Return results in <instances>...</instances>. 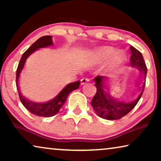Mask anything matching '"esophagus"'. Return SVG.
I'll return each mask as SVG.
<instances>
[{
    "instance_id": "34e87169",
    "label": "esophagus",
    "mask_w": 161,
    "mask_h": 161,
    "mask_svg": "<svg viewBox=\"0 0 161 161\" xmlns=\"http://www.w3.org/2000/svg\"><path fill=\"white\" fill-rule=\"evenodd\" d=\"M89 81V79L88 78H83L81 79V85H84Z\"/></svg>"
}]
</instances>
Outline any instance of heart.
Masks as SVG:
<instances>
[{
  "instance_id": "b5f03b06",
  "label": "heart",
  "mask_w": 161,
  "mask_h": 161,
  "mask_svg": "<svg viewBox=\"0 0 161 161\" xmlns=\"http://www.w3.org/2000/svg\"><path fill=\"white\" fill-rule=\"evenodd\" d=\"M92 60L95 62H104L108 60L107 69L111 72L118 70L126 61L124 53L117 52L115 47L105 46L94 50L92 54Z\"/></svg>"
}]
</instances>
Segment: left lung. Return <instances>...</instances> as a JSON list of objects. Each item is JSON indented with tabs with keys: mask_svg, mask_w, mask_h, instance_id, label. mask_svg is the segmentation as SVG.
Instances as JSON below:
<instances>
[{
	"mask_svg": "<svg viewBox=\"0 0 161 161\" xmlns=\"http://www.w3.org/2000/svg\"><path fill=\"white\" fill-rule=\"evenodd\" d=\"M130 49L131 52V56L130 59L131 66L138 68L143 73V82L138 86V97L135 100L130 103L120 102L116 100L110 95L108 92L105 91V89H108L106 86L105 85L107 82V78L105 76H97L94 78L97 92L92 99L91 104L97 114L100 117L105 119L116 120L127 115L136 106L144 92L147 72L146 64L142 53L133 46H130Z\"/></svg>",
	"mask_w": 161,
	"mask_h": 161,
	"instance_id": "8db88e82",
	"label": "left lung"
}]
</instances>
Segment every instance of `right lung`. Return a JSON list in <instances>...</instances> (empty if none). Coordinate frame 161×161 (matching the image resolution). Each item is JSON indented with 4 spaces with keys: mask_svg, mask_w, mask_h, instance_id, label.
<instances>
[{
    "mask_svg": "<svg viewBox=\"0 0 161 161\" xmlns=\"http://www.w3.org/2000/svg\"><path fill=\"white\" fill-rule=\"evenodd\" d=\"M53 42L52 40L51 36H42L39 39L35 42L23 54L21 57L20 61H19L18 67H17L16 71V86L17 92L19 94V97L21 103L25 106L26 109L31 113L34 114V115L42 116V117H50L58 113L61 108L63 106L64 103L67 100V99L69 96V94L72 91L78 89L80 86V81H76V82L71 83L69 84L66 86L61 91L59 92V94L53 100L48 101L46 103H35L32 102L28 99L22 95L20 90H19L18 80L19 75L23 70L24 65H25L26 59L31 54L33 53L36 50H39V48H42L47 47V46L52 45Z\"/></svg>",
    "mask_w": 161,
    "mask_h": 161,
    "instance_id": "add662e5",
    "label": "right lung"
}]
</instances>
